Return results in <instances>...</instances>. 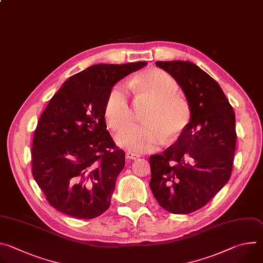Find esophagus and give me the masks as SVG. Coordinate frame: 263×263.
Instances as JSON below:
<instances>
[{"instance_id":"34e87169","label":"esophagus","mask_w":263,"mask_h":263,"mask_svg":"<svg viewBox=\"0 0 263 263\" xmlns=\"http://www.w3.org/2000/svg\"><path fill=\"white\" fill-rule=\"evenodd\" d=\"M126 157H127L128 159H131V160H135V159H137V158L139 157V155H137V154H134V153H132V152H126Z\"/></svg>"}]
</instances>
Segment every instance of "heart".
I'll return each instance as SVG.
<instances>
[{
  "label": "heart",
  "mask_w": 263,
  "mask_h": 263,
  "mask_svg": "<svg viewBox=\"0 0 263 263\" xmlns=\"http://www.w3.org/2000/svg\"><path fill=\"white\" fill-rule=\"evenodd\" d=\"M130 86L141 100L151 101L143 114L145 123L129 125L116 136L117 143L134 153L151 152L162 144L166 136L175 139L186 128L191 119L187 101L176 93L178 84L166 71L146 69L130 81ZM108 125L119 130L131 121L129 89L125 83H117L108 93L105 104Z\"/></svg>",
  "instance_id": "b5f03b06"
}]
</instances>
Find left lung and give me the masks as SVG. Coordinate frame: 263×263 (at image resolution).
Instances as JSON below:
<instances>
[{
  "label": "left lung",
  "instance_id": "8db88e82",
  "mask_svg": "<svg viewBox=\"0 0 263 263\" xmlns=\"http://www.w3.org/2000/svg\"><path fill=\"white\" fill-rule=\"evenodd\" d=\"M177 81L191 120L176 143L149 157V187L175 214L206 205L229 181L236 145L235 114L218 83L191 61H157Z\"/></svg>",
  "mask_w": 263,
  "mask_h": 263
}]
</instances>
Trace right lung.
<instances>
[{
	"label": "right lung",
	"instance_id": "right-lung-1",
	"mask_svg": "<svg viewBox=\"0 0 263 263\" xmlns=\"http://www.w3.org/2000/svg\"><path fill=\"white\" fill-rule=\"evenodd\" d=\"M144 65H91L69 77L44 110L33 137L32 174L58 211L89 219L109 208L125 152L107 131L105 104L118 81Z\"/></svg>",
	"mask_w": 263,
	"mask_h": 263
}]
</instances>
